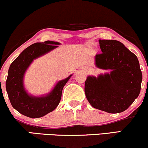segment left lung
I'll list each match as a JSON object with an SVG mask.
<instances>
[{
    "mask_svg": "<svg viewBox=\"0 0 148 148\" xmlns=\"http://www.w3.org/2000/svg\"><path fill=\"white\" fill-rule=\"evenodd\" d=\"M102 53L95 56L98 68L110 70L97 77L88 76L85 93L96 109L116 114L125 111L139 95L142 72L136 55L122 42L99 40Z\"/></svg>",
    "mask_w": 148,
    "mask_h": 148,
    "instance_id": "1",
    "label": "left lung"
}]
</instances>
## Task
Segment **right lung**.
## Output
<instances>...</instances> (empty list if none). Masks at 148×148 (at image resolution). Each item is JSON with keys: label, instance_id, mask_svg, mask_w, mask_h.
<instances>
[{"label": "right lung", "instance_id": "1", "mask_svg": "<svg viewBox=\"0 0 148 148\" xmlns=\"http://www.w3.org/2000/svg\"><path fill=\"white\" fill-rule=\"evenodd\" d=\"M60 44L51 40L36 42L24 49L10 65L6 90L12 107L22 114L30 118H39L52 112L59 104L63 87L72 74L58 81L49 94L42 97L29 95L24 88L23 78L34 60L53 50Z\"/></svg>", "mask_w": 148, "mask_h": 148}]
</instances>
